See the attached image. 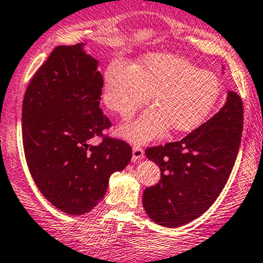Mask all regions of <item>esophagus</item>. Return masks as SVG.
I'll return each mask as SVG.
<instances>
[{"instance_id": "esophagus-1", "label": "esophagus", "mask_w": 263, "mask_h": 263, "mask_svg": "<svg viewBox=\"0 0 263 263\" xmlns=\"http://www.w3.org/2000/svg\"><path fill=\"white\" fill-rule=\"evenodd\" d=\"M142 158H144V149L141 146H139V145H135L132 147V159L136 162V160L142 159Z\"/></svg>"}]
</instances>
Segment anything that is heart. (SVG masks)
Returning a JSON list of instances; mask_svg holds the SVG:
<instances>
[{
    "instance_id": "obj_1",
    "label": "heart",
    "mask_w": 263,
    "mask_h": 263,
    "mask_svg": "<svg viewBox=\"0 0 263 263\" xmlns=\"http://www.w3.org/2000/svg\"><path fill=\"white\" fill-rule=\"evenodd\" d=\"M155 105L136 122L122 128L135 142L173 132H191L200 126L217 104L221 83L208 69L171 53H147L136 65L113 60L104 74L103 100L110 110L128 119L152 98Z\"/></svg>"
}]
</instances>
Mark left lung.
Instances as JSON below:
<instances>
[{
    "label": "left lung",
    "mask_w": 263,
    "mask_h": 263,
    "mask_svg": "<svg viewBox=\"0 0 263 263\" xmlns=\"http://www.w3.org/2000/svg\"><path fill=\"white\" fill-rule=\"evenodd\" d=\"M241 132L243 101L229 91L220 111L182 140L147 147V159L159 165L162 177L144 191L147 216L165 228H178L202 216L228 182Z\"/></svg>",
    "instance_id": "8db88e82"
}]
</instances>
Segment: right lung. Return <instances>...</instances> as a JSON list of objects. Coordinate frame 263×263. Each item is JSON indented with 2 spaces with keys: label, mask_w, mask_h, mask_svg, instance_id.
I'll use <instances>...</instances> for the list:
<instances>
[{
  "label": "right lung",
  "mask_w": 263,
  "mask_h": 263,
  "mask_svg": "<svg viewBox=\"0 0 263 263\" xmlns=\"http://www.w3.org/2000/svg\"><path fill=\"white\" fill-rule=\"evenodd\" d=\"M85 43L58 46L33 76L23 100L25 159L46 199L68 215H85L104 198L111 173L132 157L127 142L103 137L111 126L100 109L104 80Z\"/></svg>",
  "instance_id": "add662e5"
}]
</instances>
